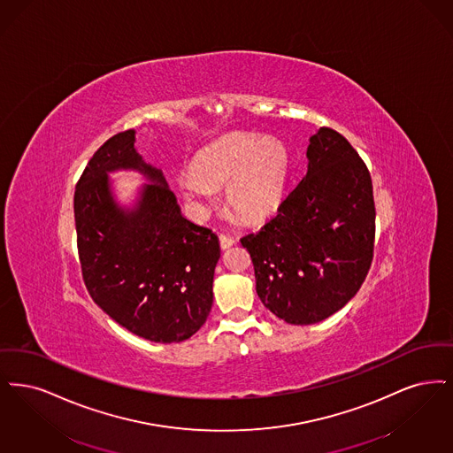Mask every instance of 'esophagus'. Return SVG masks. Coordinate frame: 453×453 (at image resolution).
<instances>
[{"label":"esophagus","mask_w":453,"mask_h":453,"mask_svg":"<svg viewBox=\"0 0 453 453\" xmlns=\"http://www.w3.org/2000/svg\"><path fill=\"white\" fill-rule=\"evenodd\" d=\"M235 243L236 240L234 236L225 235V234H221V235H219V247H221L223 250H226V249L234 247Z\"/></svg>","instance_id":"obj_1"}]
</instances>
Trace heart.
Listing matches in <instances>:
<instances>
[{
    "label": "heart",
    "mask_w": 453,
    "mask_h": 453,
    "mask_svg": "<svg viewBox=\"0 0 453 453\" xmlns=\"http://www.w3.org/2000/svg\"><path fill=\"white\" fill-rule=\"evenodd\" d=\"M291 154L284 142L234 132L208 143L191 162V173L179 177V189L188 201L203 203L210 186H224L228 208L243 221L271 217L280 204Z\"/></svg>",
    "instance_id": "b5f03b06"
}]
</instances>
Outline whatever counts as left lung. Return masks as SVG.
<instances>
[{
    "mask_svg": "<svg viewBox=\"0 0 453 453\" xmlns=\"http://www.w3.org/2000/svg\"><path fill=\"white\" fill-rule=\"evenodd\" d=\"M306 157V176L276 217L240 238L260 301L291 325H313L342 310L374 257V195L364 160L326 127L310 138Z\"/></svg>",
    "mask_w": 453,
    "mask_h": 453,
    "instance_id": "left-lung-1",
    "label": "left lung"
}]
</instances>
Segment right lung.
Listing matches in <instances>:
<instances>
[{
    "instance_id": "obj_1",
    "label": "right lung",
    "mask_w": 453,
    "mask_h": 453,
    "mask_svg": "<svg viewBox=\"0 0 453 453\" xmlns=\"http://www.w3.org/2000/svg\"><path fill=\"white\" fill-rule=\"evenodd\" d=\"M138 170L150 180L138 204L121 209L108 172ZM79 262L99 308L123 328L157 343L182 342L213 304L218 236L180 215L162 171L135 149V130L108 138L88 162L74 193Z\"/></svg>"
}]
</instances>
